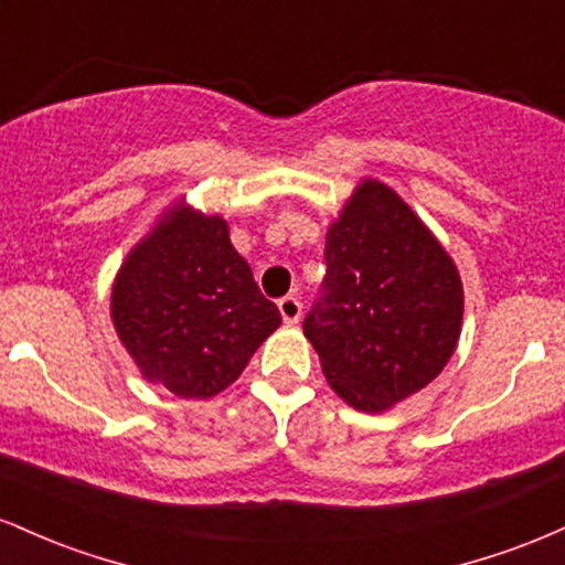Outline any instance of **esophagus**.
Listing matches in <instances>:
<instances>
[{
	"instance_id": "1",
	"label": "esophagus",
	"mask_w": 565,
	"mask_h": 565,
	"mask_svg": "<svg viewBox=\"0 0 565 565\" xmlns=\"http://www.w3.org/2000/svg\"><path fill=\"white\" fill-rule=\"evenodd\" d=\"M278 310H281V319L287 323H297L302 316V302L295 295H287L278 300Z\"/></svg>"
}]
</instances>
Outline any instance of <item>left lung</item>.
Segmentation results:
<instances>
[{"label":"left lung","mask_w":565,"mask_h":565,"mask_svg":"<svg viewBox=\"0 0 565 565\" xmlns=\"http://www.w3.org/2000/svg\"><path fill=\"white\" fill-rule=\"evenodd\" d=\"M323 260L302 329L337 395L385 412L444 372L462 329V281L398 193L377 180L355 188Z\"/></svg>","instance_id":"1"}]
</instances>
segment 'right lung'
Masks as SVG:
<instances>
[{
	"label": "right lung",
	"instance_id": "add662e5",
	"mask_svg": "<svg viewBox=\"0 0 565 565\" xmlns=\"http://www.w3.org/2000/svg\"><path fill=\"white\" fill-rule=\"evenodd\" d=\"M111 319L148 380L180 398H212L238 380L281 313L233 249L228 223L180 206L129 252Z\"/></svg>",
	"mask_w": 565,
	"mask_h": 565
}]
</instances>
